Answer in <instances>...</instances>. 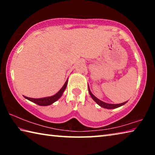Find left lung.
<instances>
[{"mask_svg": "<svg viewBox=\"0 0 155 155\" xmlns=\"http://www.w3.org/2000/svg\"><path fill=\"white\" fill-rule=\"evenodd\" d=\"M88 90H89V93H90V95L91 96V98H92L94 101L98 104L99 106L103 107V108L108 109H115V108H117V107H121L122 105H124V104H125L126 103H127V101H126V102H124V103H120V104H109V103H104V102L101 101V100H99L98 98H97L96 97L94 96L92 93L91 92L90 89L89 88V86H88Z\"/></svg>", "mask_w": 155, "mask_h": 155, "instance_id": "1", "label": "left lung"}]
</instances>
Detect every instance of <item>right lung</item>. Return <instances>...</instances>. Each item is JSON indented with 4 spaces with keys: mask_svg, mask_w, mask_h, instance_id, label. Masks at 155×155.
<instances>
[{
    "mask_svg": "<svg viewBox=\"0 0 155 155\" xmlns=\"http://www.w3.org/2000/svg\"><path fill=\"white\" fill-rule=\"evenodd\" d=\"M67 84H68V80L65 81V84L61 87V90H60L57 94H55L54 95L52 96L44 97V98H28V97L25 96L24 97L26 99H27L28 101L33 102V103L38 104V105L40 106L51 105V104L54 103V102H56L57 100L61 98V96L63 95V94L64 92V91L65 90V89H66Z\"/></svg>",
    "mask_w": 155,
    "mask_h": 155,
    "instance_id": "right-lung-1",
    "label": "right lung"
}]
</instances>
